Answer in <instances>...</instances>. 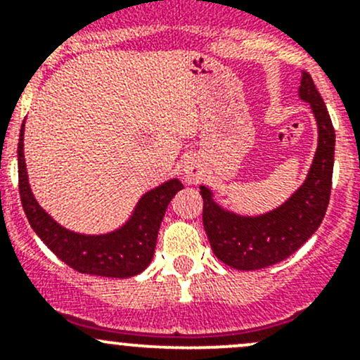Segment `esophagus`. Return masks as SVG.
<instances>
[{"label":"esophagus","instance_id":"esophagus-1","mask_svg":"<svg viewBox=\"0 0 360 360\" xmlns=\"http://www.w3.org/2000/svg\"><path fill=\"white\" fill-rule=\"evenodd\" d=\"M184 174H186V179L190 181V183H197V181L202 177L200 163L195 162V160L188 162L186 167H184Z\"/></svg>","mask_w":360,"mask_h":360}]
</instances>
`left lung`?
Segmentation results:
<instances>
[{"label":"left lung","mask_w":360,"mask_h":360,"mask_svg":"<svg viewBox=\"0 0 360 360\" xmlns=\"http://www.w3.org/2000/svg\"><path fill=\"white\" fill-rule=\"evenodd\" d=\"M300 97L310 104L319 127V146L303 186L284 205L256 217L221 209L200 186L203 228L214 254L235 270H259L296 252L321 226L329 205L335 165V127L314 79L303 71Z\"/></svg>","instance_id":"1"}]
</instances>
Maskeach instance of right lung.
Instances as JSON below:
<instances>
[{
	"label": "right lung",
	"mask_w": 360,
	"mask_h": 360,
	"mask_svg": "<svg viewBox=\"0 0 360 360\" xmlns=\"http://www.w3.org/2000/svg\"><path fill=\"white\" fill-rule=\"evenodd\" d=\"M19 191L29 224L59 259L79 274L127 278L141 274L151 263L160 223L174 195L183 190L177 179L148 191L120 230L106 235H79L57 224L34 200L24 162V125L19 139Z\"/></svg>",
	"instance_id": "obj_1"
}]
</instances>
